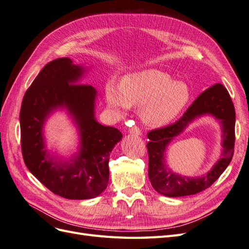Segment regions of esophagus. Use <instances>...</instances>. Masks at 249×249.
Masks as SVG:
<instances>
[{"label": "esophagus", "mask_w": 249, "mask_h": 249, "mask_svg": "<svg viewBox=\"0 0 249 249\" xmlns=\"http://www.w3.org/2000/svg\"><path fill=\"white\" fill-rule=\"evenodd\" d=\"M129 133H130L131 135H135V136H140V135L142 134V133H141V130L139 129L138 126H132V127H130V129H129Z\"/></svg>", "instance_id": "esophagus-1"}]
</instances>
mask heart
Listing matches in <instances>:
<instances>
[{
	"mask_svg": "<svg viewBox=\"0 0 249 249\" xmlns=\"http://www.w3.org/2000/svg\"><path fill=\"white\" fill-rule=\"evenodd\" d=\"M189 100L186 83L173 81L169 73L154 69L126 74L122 83L110 80L106 85L110 109L122 114L131 107L142 109L143 122L154 127L172 123Z\"/></svg>",
	"mask_w": 249,
	"mask_h": 249,
	"instance_id": "b5f03b06",
	"label": "heart"
}]
</instances>
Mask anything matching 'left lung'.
I'll return each instance as SVG.
<instances>
[{"mask_svg":"<svg viewBox=\"0 0 249 249\" xmlns=\"http://www.w3.org/2000/svg\"><path fill=\"white\" fill-rule=\"evenodd\" d=\"M212 115L223 127L222 158L207 175L182 177L168 170L164 164V150L173 138L180 133L195 118ZM236 113L230 93L223 85L215 84L205 90L177 123L150 131L147 134L148 177L154 189L169 197L187 196L206 190L219 178L231 161L235 147Z\"/></svg>","mask_w":249,"mask_h":249,"instance_id":"8db88e82","label":"left lung"}]
</instances>
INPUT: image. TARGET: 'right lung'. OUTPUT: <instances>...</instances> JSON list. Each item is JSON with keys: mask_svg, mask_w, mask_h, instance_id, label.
<instances>
[{"mask_svg": "<svg viewBox=\"0 0 249 249\" xmlns=\"http://www.w3.org/2000/svg\"><path fill=\"white\" fill-rule=\"evenodd\" d=\"M85 69L70 58L48 63L22 99L19 123L22 158L32 175L49 190L67 199H89L108 186L109 157L123 134L94 117L96 90L77 84ZM65 107L77 124L80 149L70 161L46 150L43 125L50 114Z\"/></svg>", "mask_w": 249, "mask_h": 249, "instance_id": "1", "label": "right lung"}]
</instances>
